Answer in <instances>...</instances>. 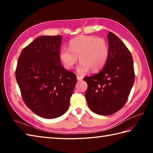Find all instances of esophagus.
Instances as JSON below:
<instances>
[{
    "instance_id": "esophagus-1",
    "label": "esophagus",
    "mask_w": 153,
    "mask_h": 153,
    "mask_svg": "<svg viewBox=\"0 0 153 153\" xmlns=\"http://www.w3.org/2000/svg\"><path fill=\"white\" fill-rule=\"evenodd\" d=\"M77 79L79 81H82L83 79V77L81 76H77Z\"/></svg>"
}]
</instances>
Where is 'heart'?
Wrapping results in <instances>:
<instances>
[{"mask_svg":"<svg viewBox=\"0 0 153 153\" xmlns=\"http://www.w3.org/2000/svg\"><path fill=\"white\" fill-rule=\"evenodd\" d=\"M109 56L108 43L105 39L95 36H81L75 38L69 43V48L63 47L60 58L64 67L72 69L79 57L81 64L77 69L80 74L89 70L97 71L105 66Z\"/></svg>","mask_w":153,"mask_h":153,"instance_id":"b5f03b06","label":"heart"}]
</instances>
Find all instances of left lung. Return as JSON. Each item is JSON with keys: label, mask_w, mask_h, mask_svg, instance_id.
<instances>
[{"label": "left lung", "mask_w": 153, "mask_h": 153, "mask_svg": "<svg viewBox=\"0 0 153 153\" xmlns=\"http://www.w3.org/2000/svg\"><path fill=\"white\" fill-rule=\"evenodd\" d=\"M109 56L99 73L83 78L85 97L91 111L108 116L124 106L134 85L135 72L130 51L112 32L108 34Z\"/></svg>", "instance_id": "left-lung-1"}]
</instances>
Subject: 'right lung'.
Segmentation results:
<instances>
[{"mask_svg": "<svg viewBox=\"0 0 153 153\" xmlns=\"http://www.w3.org/2000/svg\"><path fill=\"white\" fill-rule=\"evenodd\" d=\"M62 36H41L21 52L16 69L24 103L42 118L66 112L77 83L76 76L60 63Z\"/></svg>", "mask_w": 153, "mask_h": 153, "instance_id": "add662e5", "label": "right lung"}]
</instances>
